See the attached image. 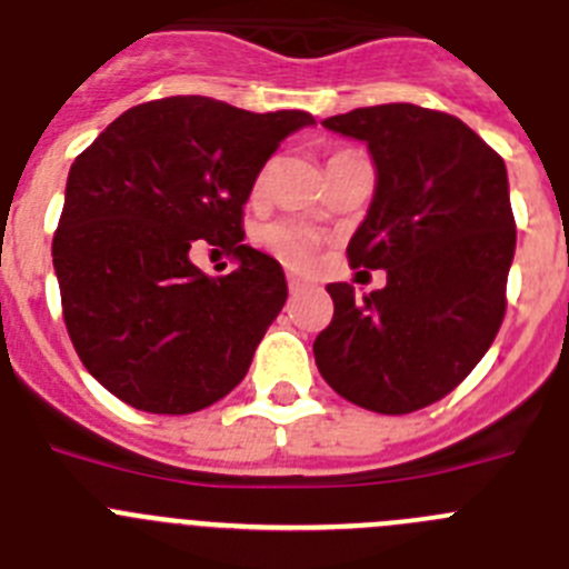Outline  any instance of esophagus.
Returning a JSON list of instances; mask_svg holds the SVG:
<instances>
[{
	"instance_id": "1",
	"label": "esophagus",
	"mask_w": 569,
	"mask_h": 569,
	"mask_svg": "<svg viewBox=\"0 0 569 569\" xmlns=\"http://www.w3.org/2000/svg\"><path fill=\"white\" fill-rule=\"evenodd\" d=\"M303 280H300V278H295V274H291V278H289V291H300V289H303Z\"/></svg>"
}]
</instances>
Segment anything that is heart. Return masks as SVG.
<instances>
[{
  "mask_svg": "<svg viewBox=\"0 0 569 569\" xmlns=\"http://www.w3.org/2000/svg\"><path fill=\"white\" fill-rule=\"evenodd\" d=\"M335 156H346V152H335ZM331 156V158H335ZM266 178H269V167L258 172L254 178V189L266 187ZM260 240H263V247L286 263L289 269H309L315 263V254L320 249V234L315 232L306 223H295V221H274L260 232Z\"/></svg>",
  "mask_w": 569,
  "mask_h": 569,
  "instance_id": "1",
  "label": "heart"
}]
</instances>
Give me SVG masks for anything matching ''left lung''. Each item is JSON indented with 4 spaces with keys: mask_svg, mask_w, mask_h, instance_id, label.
I'll return each instance as SVG.
<instances>
[{
    "mask_svg": "<svg viewBox=\"0 0 569 569\" xmlns=\"http://www.w3.org/2000/svg\"><path fill=\"white\" fill-rule=\"evenodd\" d=\"M322 127L366 141L377 163L348 263L386 269L388 283L362 300L355 286H326L335 317L315 340L317 368L355 406L419 411L473 371L505 320L516 252L508 170L465 121L428 107H360Z\"/></svg>",
    "mask_w": 569,
    "mask_h": 569,
    "instance_id": "left-lung-1",
    "label": "left lung"
}]
</instances>
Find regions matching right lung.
Masks as SVG:
<instances>
[{
    "mask_svg": "<svg viewBox=\"0 0 569 569\" xmlns=\"http://www.w3.org/2000/svg\"><path fill=\"white\" fill-rule=\"evenodd\" d=\"M311 112H249L207 96L130 107L70 167L53 234L61 315L84 368L147 413H196L252 366L286 303L283 266L243 243L263 163ZM196 239L239 260L223 279Z\"/></svg>",
    "mask_w": 569,
    "mask_h": 569,
    "instance_id": "1",
    "label": "right lung"
}]
</instances>
